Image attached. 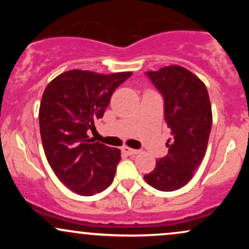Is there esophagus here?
<instances>
[{
  "label": "esophagus",
  "instance_id": "1",
  "mask_svg": "<svg viewBox=\"0 0 249 249\" xmlns=\"http://www.w3.org/2000/svg\"><path fill=\"white\" fill-rule=\"evenodd\" d=\"M123 152L126 153L127 156H134V154H138L139 151L138 150H134V148H131V147H127V146H124L122 148Z\"/></svg>",
  "mask_w": 249,
  "mask_h": 249
}]
</instances>
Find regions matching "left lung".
Here are the masks:
<instances>
[{
  "label": "left lung",
  "mask_w": 249,
  "mask_h": 249,
  "mask_svg": "<svg viewBox=\"0 0 249 249\" xmlns=\"http://www.w3.org/2000/svg\"><path fill=\"white\" fill-rule=\"evenodd\" d=\"M165 99V121L171 128L166 157L144 177L156 190L171 192L185 186L204 159L212 127V107L205 83L186 68L172 64L147 71Z\"/></svg>",
  "instance_id": "8db88e82"
}]
</instances>
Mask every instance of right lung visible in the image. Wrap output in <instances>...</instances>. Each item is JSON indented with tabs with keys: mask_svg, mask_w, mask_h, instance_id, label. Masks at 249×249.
<instances>
[{
	"mask_svg": "<svg viewBox=\"0 0 249 249\" xmlns=\"http://www.w3.org/2000/svg\"><path fill=\"white\" fill-rule=\"evenodd\" d=\"M131 75L69 70L43 92L38 118L45 157L57 178L79 196H93L112 184L121 150L91 141L87 132Z\"/></svg>",
	"mask_w": 249,
	"mask_h": 249,
	"instance_id": "1",
	"label": "right lung"
}]
</instances>
